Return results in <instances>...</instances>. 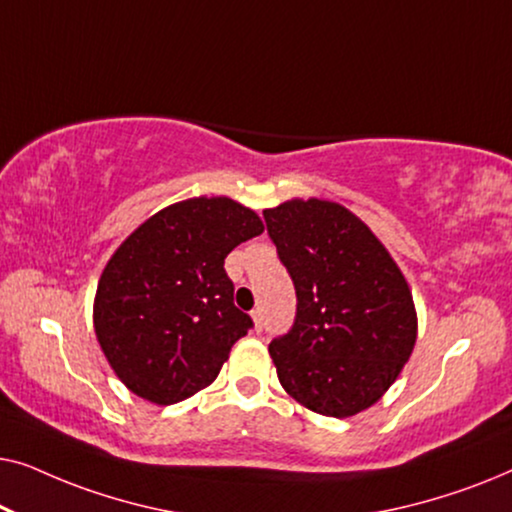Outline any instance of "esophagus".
Listing matches in <instances>:
<instances>
[{"mask_svg": "<svg viewBox=\"0 0 512 512\" xmlns=\"http://www.w3.org/2000/svg\"><path fill=\"white\" fill-rule=\"evenodd\" d=\"M251 319H254V331L261 333L263 331V312H261V307L251 310Z\"/></svg>", "mask_w": 512, "mask_h": 512, "instance_id": "34e87169", "label": "esophagus"}]
</instances>
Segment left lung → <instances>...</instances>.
<instances>
[{"instance_id": "left-lung-1", "label": "left lung", "mask_w": 512, "mask_h": 512, "mask_svg": "<svg viewBox=\"0 0 512 512\" xmlns=\"http://www.w3.org/2000/svg\"><path fill=\"white\" fill-rule=\"evenodd\" d=\"M263 216L298 298L291 331L270 342L279 382L312 412L352 417L380 401L410 359V286L373 230L338 202L296 198Z\"/></svg>"}]
</instances>
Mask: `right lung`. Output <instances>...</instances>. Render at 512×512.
Returning <instances> with one entry per match:
<instances>
[{"label": "right lung", "mask_w": 512, "mask_h": 512, "mask_svg": "<svg viewBox=\"0 0 512 512\" xmlns=\"http://www.w3.org/2000/svg\"><path fill=\"white\" fill-rule=\"evenodd\" d=\"M263 233L230 198H191L146 219L109 258L93 321L109 366L132 394L172 405L219 375L254 326L233 303L223 261Z\"/></svg>", "instance_id": "1"}]
</instances>
